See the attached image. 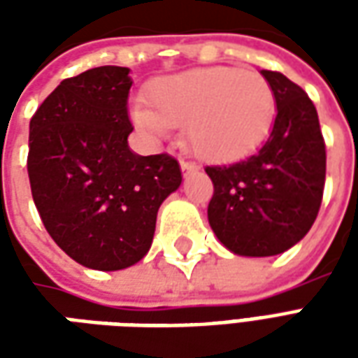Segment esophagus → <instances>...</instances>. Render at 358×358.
Masks as SVG:
<instances>
[{
    "instance_id": "obj_1",
    "label": "esophagus",
    "mask_w": 358,
    "mask_h": 358,
    "mask_svg": "<svg viewBox=\"0 0 358 358\" xmlns=\"http://www.w3.org/2000/svg\"><path fill=\"white\" fill-rule=\"evenodd\" d=\"M180 166H182V171L184 172H194L199 169V166H197L195 163H192V161H182V163H180Z\"/></svg>"
}]
</instances>
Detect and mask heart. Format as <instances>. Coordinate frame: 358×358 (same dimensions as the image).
<instances>
[{"mask_svg": "<svg viewBox=\"0 0 358 358\" xmlns=\"http://www.w3.org/2000/svg\"><path fill=\"white\" fill-rule=\"evenodd\" d=\"M276 113L268 80L255 71L207 66L172 74L134 105V122L153 138L187 124V143L209 161H234L266 138Z\"/></svg>", "mask_w": 358, "mask_h": 358, "instance_id": "b5f03b06", "label": "heart"}]
</instances>
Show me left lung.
<instances>
[{"instance_id": "left-lung-1", "label": "left lung", "mask_w": 358, "mask_h": 358, "mask_svg": "<svg viewBox=\"0 0 358 358\" xmlns=\"http://www.w3.org/2000/svg\"><path fill=\"white\" fill-rule=\"evenodd\" d=\"M276 99L268 140L255 155L207 166L209 224L236 255L270 257L293 248L316 220L326 180V145L315 103L295 82L261 71Z\"/></svg>"}]
</instances>
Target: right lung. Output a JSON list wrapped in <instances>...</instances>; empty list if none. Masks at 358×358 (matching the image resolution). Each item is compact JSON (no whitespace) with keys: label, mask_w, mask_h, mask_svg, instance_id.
Listing matches in <instances>:
<instances>
[{"label":"right lung","mask_w":358,"mask_h":358,"mask_svg":"<svg viewBox=\"0 0 358 358\" xmlns=\"http://www.w3.org/2000/svg\"><path fill=\"white\" fill-rule=\"evenodd\" d=\"M126 66L65 78L30 118L28 178L45 230L76 263L120 270L151 248L157 210L182 182L169 153L128 148Z\"/></svg>","instance_id":"1"}]
</instances>
